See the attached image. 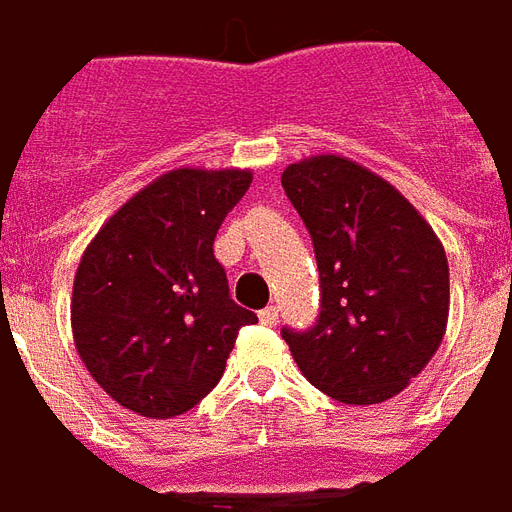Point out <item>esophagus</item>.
<instances>
[{"label": "esophagus", "instance_id": "obj_1", "mask_svg": "<svg viewBox=\"0 0 512 512\" xmlns=\"http://www.w3.org/2000/svg\"><path fill=\"white\" fill-rule=\"evenodd\" d=\"M257 318H260V323H263V326H277L279 310H277V307H266V310L257 312Z\"/></svg>", "mask_w": 512, "mask_h": 512}]
</instances>
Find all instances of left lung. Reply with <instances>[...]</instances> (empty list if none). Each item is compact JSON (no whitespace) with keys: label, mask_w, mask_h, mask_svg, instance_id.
I'll list each match as a JSON object with an SVG mask.
<instances>
[{"label":"left lung","mask_w":512,"mask_h":512,"mask_svg":"<svg viewBox=\"0 0 512 512\" xmlns=\"http://www.w3.org/2000/svg\"><path fill=\"white\" fill-rule=\"evenodd\" d=\"M310 230L321 312L282 340L312 386L340 403L397 395L439 351L450 312V266L430 224L400 191L343 156L282 172Z\"/></svg>","instance_id":"obj_1"}]
</instances>
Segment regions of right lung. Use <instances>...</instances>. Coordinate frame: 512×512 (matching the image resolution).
<instances>
[{
  "instance_id": "obj_1",
  "label": "right lung",
  "mask_w": 512,
  "mask_h": 512,
  "mask_svg": "<svg viewBox=\"0 0 512 512\" xmlns=\"http://www.w3.org/2000/svg\"><path fill=\"white\" fill-rule=\"evenodd\" d=\"M252 183L249 169H172L98 230L76 268L73 343L120 406L178 417L219 384L255 312L230 299L213 238Z\"/></svg>"
}]
</instances>
